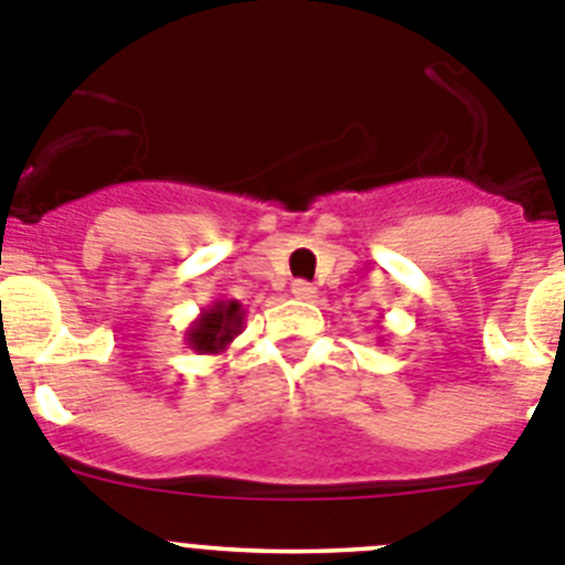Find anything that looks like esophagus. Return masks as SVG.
<instances>
[{"instance_id":"1","label":"esophagus","mask_w":565,"mask_h":565,"mask_svg":"<svg viewBox=\"0 0 565 565\" xmlns=\"http://www.w3.org/2000/svg\"><path fill=\"white\" fill-rule=\"evenodd\" d=\"M292 295L298 301H315V298H318V289L309 281H292Z\"/></svg>"}]
</instances>
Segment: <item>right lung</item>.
<instances>
[{
  "label": "right lung",
  "instance_id": "add662e5",
  "mask_svg": "<svg viewBox=\"0 0 565 565\" xmlns=\"http://www.w3.org/2000/svg\"><path fill=\"white\" fill-rule=\"evenodd\" d=\"M245 329V309L233 298H216L200 318L185 329V343L196 354H222Z\"/></svg>",
  "mask_w": 565,
  "mask_h": 565
}]
</instances>
